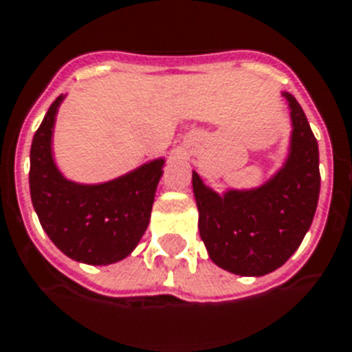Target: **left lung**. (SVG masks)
<instances>
[{
  "mask_svg": "<svg viewBox=\"0 0 352 352\" xmlns=\"http://www.w3.org/2000/svg\"><path fill=\"white\" fill-rule=\"evenodd\" d=\"M285 163L254 189L218 194L192 170L199 236L216 265L240 276H263L291 258L313 223L320 196L318 142L296 98Z\"/></svg>",
  "mask_w": 352,
  "mask_h": 352,
  "instance_id": "obj_1",
  "label": "left lung"
}]
</instances>
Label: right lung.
I'll return each mask as SVG.
<instances>
[{"mask_svg": "<svg viewBox=\"0 0 352 352\" xmlns=\"http://www.w3.org/2000/svg\"><path fill=\"white\" fill-rule=\"evenodd\" d=\"M65 96L50 105L30 147V198L39 223L63 254L89 265H109L127 258L151 221L154 194L165 160L103 184L67 179L54 162L52 134Z\"/></svg>", "mask_w": 352, "mask_h": 352, "instance_id": "right-lung-1", "label": "right lung"}]
</instances>
